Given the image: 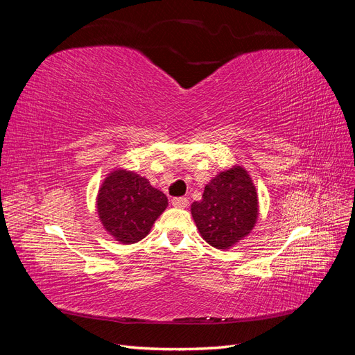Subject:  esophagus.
I'll return each mask as SVG.
<instances>
[{
  "instance_id": "34e87169",
  "label": "esophagus",
  "mask_w": 355,
  "mask_h": 355,
  "mask_svg": "<svg viewBox=\"0 0 355 355\" xmlns=\"http://www.w3.org/2000/svg\"><path fill=\"white\" fill-rule=\"evenodd\" d=\"M188 198L187 197H176V198H173L171 200V204H173L175 207H179V209H184V207H187L188 206Z\"/></svg>"
}]
</instances>
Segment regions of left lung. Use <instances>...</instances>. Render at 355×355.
Wrapping results in <instances>:
<instances>
[{"mask_svg": "<svg viewBox=\"0 0 355 355\" xmlns=\"http://www.w3.org/2000/svg\"><path fill=\"white\" fill-rule=\"evenodd\" d=\"M201 237L216 249H230L249 235L259 214L256 188L247 170L234 166L220 171L191 204Z\"/></svg>", "mask_w": 355, "mask_h": 355, "instance_id": "8db88e82", "label": "left lung"}]
</instances>
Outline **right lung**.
<instances>
[{
  "mask_svg": "<svg viewBox=\"0 0 355 355\" xmlns=\"http://www.w3.org/2000/svg\"><path fill=\"white\" fill-rule=\"evenodd\" d=\"M167 206L163 192L125 168H116L105 178L96 201L103 228L121 244L145 239Z\"/></svg>",
  "mask_w": 355,
  "mask_h": 355,
  "instance_id": "add662e5",
  "label": "right lung"
}]
</instances>
